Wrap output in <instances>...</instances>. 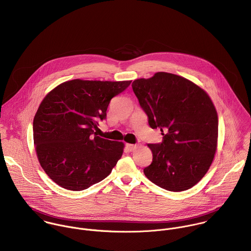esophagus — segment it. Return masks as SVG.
Instances as JSON below:
<instances>
[{"label":"esophagus","mask_w":251,"mask_h":251,"mask_svg":"<svg viewBox=\"0 0 251 251\" xmlns=\"http://www.w3.org/2000/svg\"><path fill=\"white\" fill-rule=\"evenodd\" d=\"M136 147H137V145H135V144H126V149L130 152L134 151L136 149Z\"/></svg>","instance_id":"esophagus-1"}]
</instances>
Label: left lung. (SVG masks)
I'll list each match as a JSON object with an SVG mask.
<instances>
[{"label": "left lung", "mask_w": 251, "mask_h": 251, "mask_svg": "<svg viewBox=\"0 0 251 251\" xmlns=\"http://www.w3.org/2000/svg\"><path fill=\"white\" fill-rule=\"evenodd\" d=\"M131 85L150 126L164 135L162 143L148 144L153 162L144 174L167 191L192 188L205 175L217 150L218 116L212 100L199 85L166 72Z\"/></svg>", "instance_id": "obj_1"}]
</instances>
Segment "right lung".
I'll use <instances>...</instances> for the list:
<instances>
[{"label": "right lung", "mask_w": 251, "mask_h": 251, "mask_svg": "<svg viewBox=\"0 0 251 251\" xmlns=\"http://www.w3.org/2000/svg\"><path fill=\"white\" fill-rule=\"evenodd\" d=\"M130 83L76 79L43 99L33 122L34 145L41 167L57 185L82 191L111 173L125 144L96 136L93 129L106 119L111 99Z\"/></svg>", "instance_id": "right-lung-1"}]
</instances>
